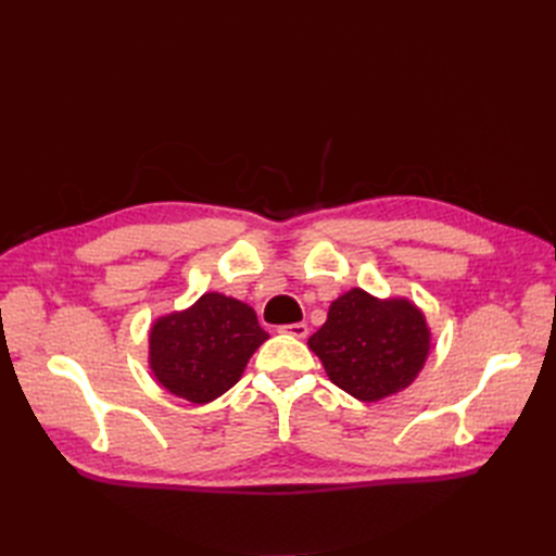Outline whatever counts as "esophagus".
Returning a JSON list of instances; mask_svg holds the SVG:
<instances>
[{"label": "esophagus", "instance_id": "1", "mask_svg": "<svg viewBox=\"0 0 556 556\" xmlns=\"http://www.w3.org/2000/svg\"><path fill=\"white\" fill-rule=\"evenodd\" d=\"M280 331H282V333H290V336H294V339H306V333H308V325H306V323L285 325V327H280Z\"/></svg>", "mask_w": 556, "mask_h": 556}]
</instances>
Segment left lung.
<instances>
[{"instance_id":"1","label":"left lung","mask_w":556,"mask_h":556,"mask_svg":"<svg viewBox=\"0 0 556 556\" xmlns=\"http://www.w3.org/2000/svg\"><path fill=\"white\" fill-rule=\"evenodd\" d=\"M308 348L329 380L359 401H380L417 378L431 348L425 313L408 299H376L352 288L331 301Z\"/></svg>"}]
</instances>
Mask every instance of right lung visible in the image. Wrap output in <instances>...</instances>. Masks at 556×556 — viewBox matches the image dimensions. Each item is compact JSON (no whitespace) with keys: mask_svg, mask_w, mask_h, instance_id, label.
I'll list each match as a JSON object with an SVG mask.
<instances>
[{"mask_svg":"<svg viewBox=\"0 0 556 556\" xmlns=\"http://www.w3.org/2000/svg\"><path fill=\"white\" fill-rule=\"evenodd\" d=\"M268 333L239 299L208 292L194 306L150 327V368L160 384L192 403H208L239 382Z\"/></svg>","mask_w":556,"mask_h":556,"instance_id":"obj_1","label":"right lung"}]
</instances>
